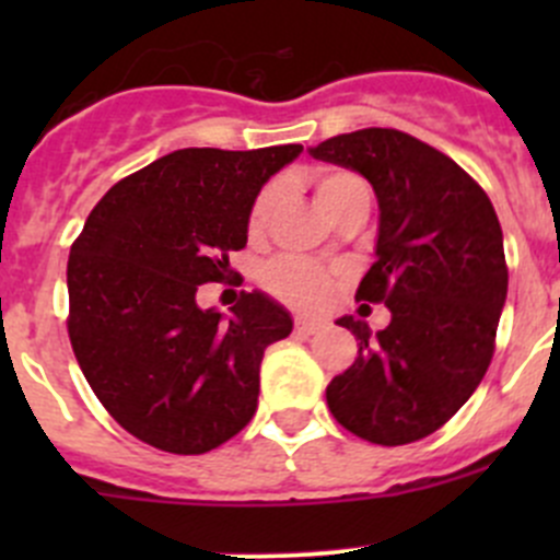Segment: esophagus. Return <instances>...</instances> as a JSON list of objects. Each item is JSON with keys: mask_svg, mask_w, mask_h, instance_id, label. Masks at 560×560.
<instances>
[{"mask_svg": "<svg viewBox=\"0 0 560 560\" xmlns=\"http://www.w3.org/2000/svg\"><path fill=\"white\" fill-rule=\"evenodd\" d=\"M322 327H325V322L308 319V316H298V319H295V330L303 332V336H312V332L322 330Z\"/></svg>", "mask_w": 560, "mask_h": 560, "instance_id": "obj_1", "label": "esophagus"}]
</instances>
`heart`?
<instances>
[{"label": "heart", "mask_w": 560, "mask_h": 560, "mask_svg": "<svg viewBox=\"0 0 560 560\" xmlns=\"http://www.w3.org/2000/svg\"><path fill=\"white\" fill-rule=\"evenodd\" d=\"M360 178H354L352 173L343 171H327L316 178V200H319L322 211L330 217L332 206L338 202V197L343 195V189L352 184H358ZM276 189L273 186H265L252 202V211H248V233L257 235L259 230L268 222V213L273 208ZM265 287L273 292L276 298H281L284 303H292L298 308H319L325 306L327 298L332 292V279L327 270L316 268L314 262L298 257H281L276 262H270L262 273Z\"/></svg>", "instance_id": "b5f03b06"}]
</instances>
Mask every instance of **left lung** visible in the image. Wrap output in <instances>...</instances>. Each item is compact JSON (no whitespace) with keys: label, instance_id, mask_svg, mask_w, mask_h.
Returning <instances> with one entry per match:
<instances>
[{"label":"left lung","instance_id":"8db88e82","mask_svg":"<svg viewBox=\"0 0 560 560\" xmlns=\"http://www.w3.org/2000/svg\"><path fill=\"white\" fill-rule=\"evenodd\" d=\"M308 154L374 186L376 262L354 298L389 308L380 332L354 316L336 322L360 343L327 385V406L347 431L382 447L431 436L493 358L510 281L493 202L447 154L398 129L336 135Z\"/></svg>","mask_w":560,"mask_h":560}]
</instances>
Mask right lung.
I'll list each match as a JSON object with an SVG mask.
<instances>
[{
  "mask_svg": "<svg viewBox=\"0 0 560 560\" xmlns=\"http://www.w3.org/2000/svg\"><path fill=\"white\" fill-rule=\"evenodd\" d=\"M301 151H173L89 213L67 262V330L100 404L140 442L202 455L257 411L259 363L292 316L257 290L224 316L197 306V287L230 279L254 197Z\"/></svg>",
  "mask_w": 560,
  "mask_h": 560,
  "instance_id": "obj_1",
  "label": "right lung"
}]
</instances>
